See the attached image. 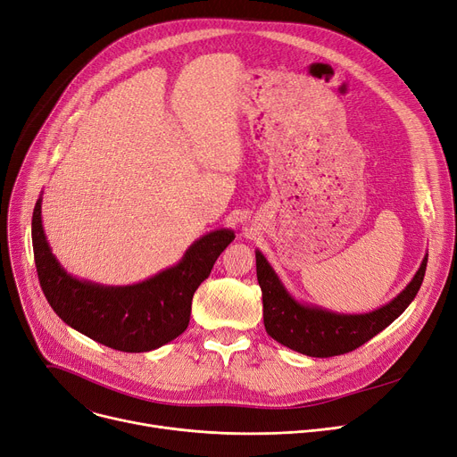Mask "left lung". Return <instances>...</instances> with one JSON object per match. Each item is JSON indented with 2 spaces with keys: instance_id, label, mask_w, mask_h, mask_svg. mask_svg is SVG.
I'll return each mask as SVG.
<instances>
[{
  "instance_id": "left-lung-1",
  "label": "left lung",
  "mask_w": 457,
  "mask_h": 457,
  "mask_svg": "<svg viewBox=\"0 0 457 457\" xmlns=\"http://www.w3.org/2000/svg\"><path fill=\"white\" fill-rule=\"evenodd\" d=\"M428 255L410 285L389 303L363 315H343L296 302L272 270L270 262L255 250L257 281L262 293V320L270 337L283 346L311 357L348 353L395 322L417 296Z\"/></svg>"
}]
</instances>
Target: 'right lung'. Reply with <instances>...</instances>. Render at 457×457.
I'll use <instances>...</instances> for the list:
<instances>
[{"label": "right lung", "mask_w": 457, "mask_h": 457, "mask_svg": "<svg viewBox=\"0 0 457 457\" xmlns=\"http://www.w3.org/2000/svg\"><path fill=\"white\" fill-rule=\"evenodd\" d=\"M31 237L44 296L70 328L112 350L150 352L187 329L192 296L235 233L211 231L195 241L176 267L126 287L83 281L61 267L44 235L42 198L33 211Z\"/></svg>", "instance_id": "right-lung-1"}]
</instances>
